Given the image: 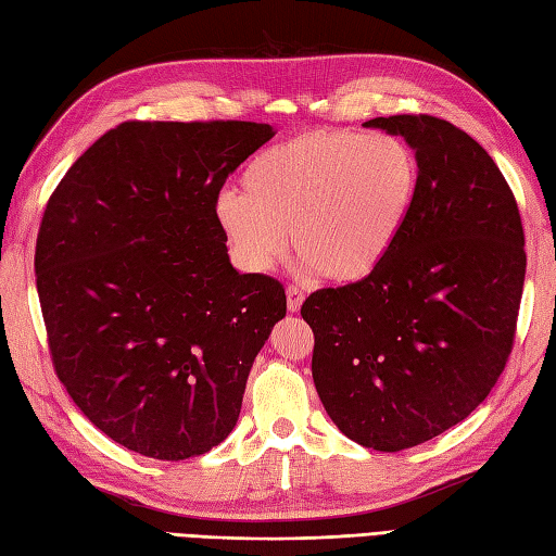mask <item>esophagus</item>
Masks as SVG:
<instances>
[{"instance_id": "1", "label": "esophagus", "mask_w": 556, "mask_h": 556, "mask_svg": "<svg viewBox=\"0 0 556 556\" xmlns=\"http://www.w3.org/2000/svg\"><path fill=\"white\" fill-rule=\"evenodd\" d=\"M303 301H305V293L299 287L289 285L287 287V308H289V313H299Z\"/></svg>"}]
</instances>
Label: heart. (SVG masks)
<instances>
[{"mask_svg":"<svg viewBox=\"0 0 556 556\" xmlns=\"http://www.w3.org/2000/svg\"><path fill=\"white\" fill-rule=\"evenodd\" d=\"M243 193L217 198L239 263L265 271L287 248L334 285L372 277L392 255L418 198L416 152L389 134L315 128L260 152Z\"/></svg>","mask_w":556,"mask_h":556,"instance_id":"heart-1","label":"heart"}]
</instances>
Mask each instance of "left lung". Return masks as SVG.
<instances>
[{
  "instance_id": "1",
  "label": "left lung",
  "mask_w": 556,
  "mask_h": 556,
  "mask_svg": "<svg viewBox=\"0 0 556 556\" xmlns=\"http://www.w3.org/2000/svg\"><path fill=\"white\" fill-rule=\"evenodd\" d=\"M420 164L404 233L372 277L317 289L313 380L349 440L401 452L468 418L511 356L526 279L514 191L478 140L440 116H377Z\"/></svg>"
}]
</instances>
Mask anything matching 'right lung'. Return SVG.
<instances>
[{"label":"right lung","mask_w":556,"mask_h":556,"mask_svg":"<svg viewBox=\"0 0 556 556\" xmlns=\"http://www.w3.org/2000/svg\"><path fill=\"white\" fill-rule=\"evenodd\" d=\"M271 136L255 122H124L47 200L35 281L54 372L136 454L184 460L227 440L287 315L279 279L231 267L215 212Z\"/></svg>","instance_id":"right-lung-1"}]
</instances>
